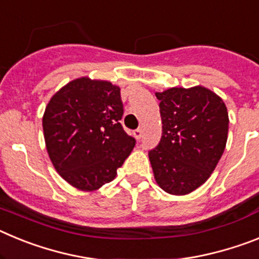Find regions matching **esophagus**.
Masks as SVG:
<instances>
[{
    "label": "esophagus",
    "instance_id": "obj_1",
    "mask_svg": "<svg viewBox=\"0 0 259 259\" xmlns=\"http://www.w3.org/2000/svg\"><path fill=\"white\" fill-rule=\"evenodd\" d=\"M134 135L137 140H141V137H143V130H141V128H137V130H135Z\"/></svg>",
    "mask_w": 259,
    "mask_h": 259
}]
</instances>
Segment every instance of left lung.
Returning <instances> with one entry per match:
<instances>
[{"mask_svg": "<svg viewBox=\"0 0 259 259\" xmlns=\"http://www.w3.org/2000/svg\"><path fill=\"white\" fill-rule=\"evenodd\" d=\"M161 141L149 152L154 179L164 192L188 194L210 178L226 148L228 113L223 100L205 87L157 92Z\"/></svg>", "mask_w": 259, "mask_h": 259, "instance_id": "obj_1", "label": "left lung"}]
</instances>
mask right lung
Wrapping results in <instances>:
<instances>
[{
  "label": "right lung",
  "instance_id": "obj_1",
  "mask_svg": "<svg viewBox=\"0 0 259 259\" xmlns=\"http://www.w3.org/2000/svg\"><path fill=\"white\" fill-rule=\"evenodd\" d=\"M120 88L105 80L79 77L50 98L42 130L50 161L75 188L92 192L114 180L136 140L119 120Z\"/></svg>",
  "mask_w": 259,
  "mask_h": 259
}]
</instances>
